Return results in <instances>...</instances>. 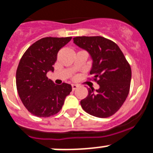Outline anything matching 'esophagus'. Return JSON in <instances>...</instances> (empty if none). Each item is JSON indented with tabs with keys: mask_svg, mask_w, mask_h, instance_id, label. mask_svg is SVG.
Returning <instances> with one entry per match:
<instances>
[{
	"mask_svg": "<svg viewBox=\"0 0 153 153\" xmlns=\"http://www.w3.org/2000/svg\"><path fill=\"white\" fill-rule=\"evenodd\" d=\"M71 87H72L73 90H75V89L78 88V85H75V84H72V85H71Z\"/></svg>",
	"mask_w": 153,
	"mask_h": 153,
	"instance_id": "obj_1",
	"label": "esophagus"
}]
</instances>
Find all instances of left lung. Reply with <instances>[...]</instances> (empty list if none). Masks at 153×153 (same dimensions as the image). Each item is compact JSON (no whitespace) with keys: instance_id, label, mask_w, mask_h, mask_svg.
Wrapping results in <instances>:
<instances>
[{"instance_id":"left-lung-1","label":"left lung","mask_w":153,"mask_h":153,"mask_svg":"<svg viewBox=\"0 0 153 153\" xmlns=\"http://www.w3.org/2000/svg\"><path fill=\"white\" fill-rule=\"evenodd\" d=\"M74 43L85 49L93 59L90 74L100 88L88 89L81 100L83 110L98 118L114 115L123 105L130 91L131 68L123 53L112 41L101 36L75 37Z\"/></svg>"}]
</instances>
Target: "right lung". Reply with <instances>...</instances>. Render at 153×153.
I'll return each mask as SVG.
<instances>
[{
  "label": "right lung",
  "instance_id": "obj_1",
  "mask_svg": "<svg viewBox=\"0 0 153 153\" xmlns=\"http://www.w3.org/2000/svg\"><path fill=\"white\" fill-rule=\"evenodd\" d=\"M71 38H42L27 48L19 63L17 92L26 108L37 117H50L59 112L71 92L70 84L56 85L46 76L48 71H54L59 50Z\"/></svg>",
  "mask_w": 153,
  "mask_h": 153
}]
</instances>
